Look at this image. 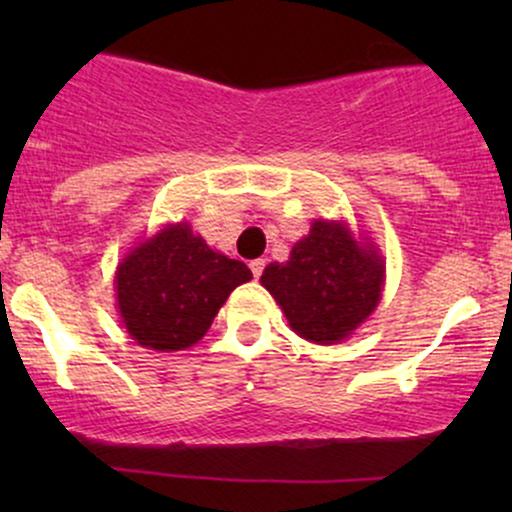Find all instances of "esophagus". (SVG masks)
Masks as SVG:
<instances>
[{
	"label": "esophagus",
	"instance_id": "obj_1",
	"mask_svg": "<svg viewBox=\"0 0 512 512\" xmlns=\"http://www.w3.org/2000/svg\"><path fill=\"white\" fill-rule=\"evenodd\" d=\"M264 267H267V262H264V260H252V262H250L252 276H255V279H260L262 272H264Z\"/></svg>",
	"mask_w": 512,
	"mask_h": 512
}]
</instances>
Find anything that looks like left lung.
Listing matches in <instances>:
<instances>
[{
  "label": "left lung",
  "mask_w": 512,
  "mask_h": 512,
  "mask_svg": "<svg viewBox=\"0 0 512 512\" xmlns=\"http://www.w3.org/2000/svg\"><path fill=\"white\" fill-rule=\"evenodd\" d=\"M383 274V260L358 245L344 223L315 221L291 260L269 264L260 281L303 339L334 344L373 313Z\"/></svg>",
  "instance_id": "1"
}]
</instances>
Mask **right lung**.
I'll return each instance as SVG.
<instances>
[{
  "label": "right lung",
  "mask_w": 512,
  "mask_h": 512,
  "mask_svg": "<svg viewBox=\"0 0 512 512\" xmlns=\"http://www.w3.org/2000/svg\"><path fill=\"white\" fill-rule=\"evenodd\" d=\"M250 279L243 262L219 255L190 226L178 223L122 260L117 308L139 344L180 351L207 334L231 291Z\"/></svg>",
  "instance_id": "right-lung-1"
}]
</instances>
